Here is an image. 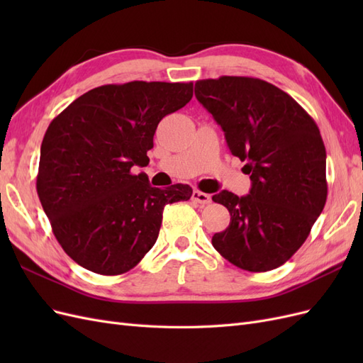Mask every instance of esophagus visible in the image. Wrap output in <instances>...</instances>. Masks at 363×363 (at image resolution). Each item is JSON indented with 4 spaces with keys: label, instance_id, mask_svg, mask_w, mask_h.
<instances>
[{
    "label": "esophagus",
    "instance_id": "34e87169",
    "mask_svg": "<svg viewBox=\"0 0 363 363\" xmlns=\"http://www.w3.org/2000/svg\"><path fill=\"white\" fill-rule=\"evenodd\" d=\"M192 200H194L195 203L201 204V206L208 204V203L212 201L211 195H208V194H204V192H201V191H194V192H192Z\"/></svg>",
    "mask_w": 363,
    "mask_h": 363
}]
</instances>
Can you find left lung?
Returning <instances> with one entry per match:
<instances>
[{"label":"left lung","instance_id":"obj_1","mask_svg":"<svg viewBox=\"0 0 363 363\" xmlns=\"http://www.w3.org/2000/svg\"><path fill=\"white\" fill-rule=\"evenodd\" d=\"M195 96L224 130L230 152L247 162L251 179L247 196H212L230 212V225L212 245L240 269H276L304 244L325 206L320 128L291 95L252 77L199 80Z\"/></svg>","mask_w":363,"mask_h":363}]
</instances>
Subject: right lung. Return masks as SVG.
<instances>
[{
	"label": "right lung",
	"instance_id": "1",
	"mask_svg": "<svg viewBox=\"0 0 363 363\" xmlns=\"http://www.w3.org/2000/svg\"><path fill=\"white\" fill-rule=\"evenodd\" d=\"M192 95V82L104 84L51 121L36 189L57 242L80 267L101 276L135 268L156 244L164 206L191 199L189 184L152 188L131 168L147 167L162 118Z\"/></svg>",
	"mask_w": 363,
	"mask_h": 363
}]
</instances>
